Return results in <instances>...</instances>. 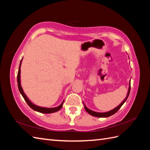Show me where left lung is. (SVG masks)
<instances>
[{"label": "left lung", "instance_id": "8db88e82", "mask_svg": "<svg viewBox=\"0 0 150 150\" xmlns=\"http://www.w3.org/2000/svg\"><path fill=\"white\" fill-rule=\"evenodd\" d=\"M130 88H131V86H130V81H129V82L128 91V93H127V95H126V98H124V99L123 100V101H122V103H121L119 105V106H117L116 108H115L114 109L111 110H110V111H106V112H103V113H101V112H96V111H93V110H91L89 109L88 108H87L86 106H85V104H84V102H83L84 106V108H85L86 111L87 112H88L89 114L91 115H92V116H94V117H110V116H111V115H113V114L117 112V111L120 109V107L122 106V105L124 104V103H125V102L126 101L127 98H128V96H129V95Z\"/></svg>", "mask_w": 150, "mask_h": 150}]
</instances>
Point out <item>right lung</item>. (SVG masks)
<instances>
[{
	"instance_id": "1",
	"label": "right lung",
	"mask_w": 150,
	"mask_h": 150,
	"mask_svg": "<svg viewBox=\"0 0 150 150\" xmlns=\"http://www.w3.org/2000/svg\"><path fill=\"white\" fill-rule=\"evenodd\" d=\"M22 60V59L21 60L20 66H19V68H18V75H17V84H18V88L19 91H20V93L22 95V97H23V98H24L25 101H26L27 104H28V106H29L32 110L36 111H38V112L42 113H52L57 112V111H58L59 110H60L62 107V104L64 103V100L62 102V103L57 107L45 108V107L38 106H37V105L34 104L33 103H31V102L29 100V98L27 97L26 94L24 93V92L23 91V89H22V88L21 86V66Z\"/></svg>"
}]
</instances>
